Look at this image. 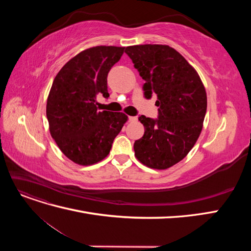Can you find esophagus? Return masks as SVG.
Here are the masks:
<instances>
[{"label":"esophagus","instance_id":"1","mask_svg":"<svg viewBox=\"0 0 251 251\" xmlns=\"http://www.w3.org/2000/svg\"><path fill=\"white\" fill-rule=\"evenodd\" d=\"M137 120V116H130L128 117V121H136Z\"/></svg>","mask_w":251,"mask_h":251}]
</instances>
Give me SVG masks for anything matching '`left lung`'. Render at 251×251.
<instances>
[{"label": "left lung", "mask_w": 251, "mask_h": 251, "mask_svg": "<svg viewBox=\"0 0 251 251\" xmlns=\"http://www.w3.org/2000/svg\"><path fill=\"white\" fill-rule=\"evenodd\" d=\"M139 75L147 100L157 95L158 118L138 117L144 135L134 143L135 156L151 169L165 170L181 161L202 131L207 97L198 73L166 45L126 48Z\"/></svg>", "instance_id": "left-lung-1"}]
</instances>
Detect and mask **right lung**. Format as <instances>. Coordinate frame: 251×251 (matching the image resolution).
I'll return each mask as SVG.
<instances>
[{"label":"right lung","instance_id":"add662e5","mask_svg":"<svg viewBox=\"0 0 251 251\" xmlns=\"http://www.w3.org/2000/svg\"><path fill=\"white\" fill-rule=\"evenodd\" d=\"M125 47L97 46L71 58L53 80L47 100L52 138L64 155L80 165L94 164L110 153L126 123L120 112L98 111L96 96L108 98V74Z\"/></svg>","mask_w":251,"mask_h":251}]
</instances>
